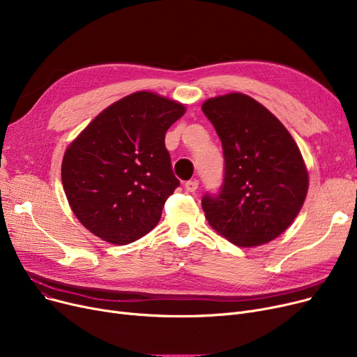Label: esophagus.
<instances>
[{"instance_id": "1", "label": "esophagus", "mask_w": 357, "mask_h": 357, "mask_svg": "<svg viewBox=\"0 0 357 357\" xmlns=\"http://www.w3.org/2000/svg\"><path fill=\"white\" fill-rule=\"evenodd\" d=\"M198 185L199 182L197 179H191V181H186L185 182V190L188 192H195L198 190Z\"/></svg>"}]
</instances>
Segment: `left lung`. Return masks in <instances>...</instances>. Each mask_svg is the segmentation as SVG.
I'll return each instance as SVG.
<instances>
[{"label": "left lung", "mask_w": 357, "mask_h": 357, "mask_svg": "<svg viewBox=\"0 0 357 357\" xmlns=\"http://www.w3.org/2000/svg\"><path fill=\"white\" fill-rule=\"evenodd\" d=\"M202 111L224 155L220 191L201 201L205 217L237 246L265 245L291 226L305 201L303 155L284 124L245 93L210 98Z\"/></svg>", "instance_id": "left-lung-1"}]
</instances>
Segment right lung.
Wrapping results in <instances>:
<instances>
[{"label": "right lung", "instance_id": "obj_1", "mask_svg": "<svg viewBox=\"0 0 357 357\" xmlns=\"http://www.w3.org/2000/svg\"><path fill=\"white\" fill-rule=\"evenodd\" d=\"M183 112L176 101L135 92L107 107L66 149L63 190L92 234L128 245L156 227L179 186L165 135Z\"/></svg>", "mask_w": 357, "mask_h": 357}]
</instances>
